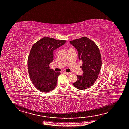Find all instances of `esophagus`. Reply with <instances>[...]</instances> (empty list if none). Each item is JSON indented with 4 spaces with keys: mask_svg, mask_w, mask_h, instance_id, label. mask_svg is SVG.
<instances>
[{
    "mask_svg": "<svg viewBox=\"0 0 129 129\" xmlns=\"http://www.w3.org/2000/svg\"><path fill=\"white\" fill-rule=\"evenodd\" d=\"M64 73H65L66 75H68V76H69V75H70V74H71V73H70V72H64Z\"/></svg>",
    "mask_w": 129,
    "mask_h": 129,
    "instance_id": "1",
    "label": "esophagus"
}]
</instances>
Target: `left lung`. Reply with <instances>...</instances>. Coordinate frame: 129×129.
<instances>
[{"label": "left lung", "instance_id": "obj_1", "mask_svg": "<svg viewBox=\"0 0 129 129\" xmlns=\"http://www.w3.org/2000/svg\"><path fill=\"white\" fill-rule=\"evenodd\" d=\"M77 50L79 59L82 61L80 68L83 75L78 76L73 85L79 89H88L94 83L101 70L102 58L97 45L93 40L86 37L70 41Z\"/></svg>", "mask_w": 129, "mask_h": 129}]
</instances>
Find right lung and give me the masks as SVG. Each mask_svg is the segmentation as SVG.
Listing matches in <instances>:
<instances>
[{
  "instance_id": "right-lung-1",
  "label": "right lung",
  "mask_w": 129,
  "mask_h": 129,
  "mask_svg": "<svg viewBox=\"0 0 129 129\" xmlns=\"http://www.w3.org/2000/svg\"><path fill=\"white\" fill-rule=\"evenodd\" d=\"M66 40L44 37L35 43L28 57V71L32 82L39 90L48 93L54 89L61 74L50 68L53 60V50L63 45Z\"/></svg>"
}]
</instances>
